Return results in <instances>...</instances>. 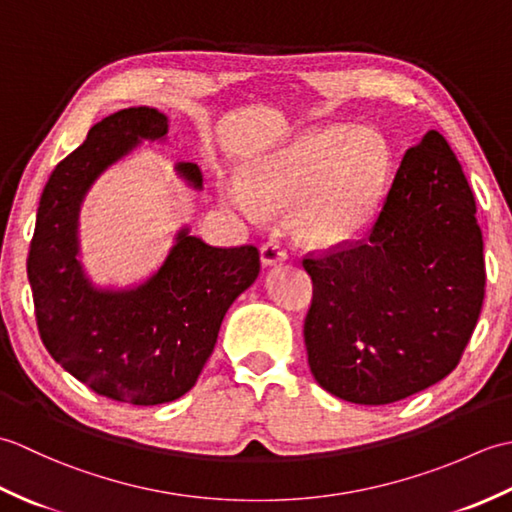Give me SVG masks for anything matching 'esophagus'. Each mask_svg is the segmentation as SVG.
Wrapping results in <instances>:
<instances>
[{
	"mask_svg": "<svg viewBox=\"0 0 512 512\" xmlns=\"http://www.w3.org/2000/svg\"><path fill=\"white\" fill-rule=\"evenodd\" d=\"M259 253H262V262L266 266L281 264V262H286V259H288V250L281 246L279 242H266Z\"/></svg>",
	"mask_w": 512,
	"mask_h": 512,
	"instance_id": "esophagus-1",
	"label": "esophagus"
}]
</instances>
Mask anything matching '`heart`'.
Masks as SVG:
<instances>
[{
  "instance_id": "heart-1",
  "label": "heart",
  "mask_w": 512,
  "mask_h": 512,
  "mask_svg": "<svg viewBox=\"0 0 512 512\" xmlns=\"http://www.w3.org/2000/svg\"><path fill=\"white\" fill-rule=\"evenodd\" d=\"M394 171L383 134L336 125L308 132L246 169V182L224 180L222 200L248 220L264 209H295V228L312 246L356 242L380 211Z\"/></svg>"
}]
</instances>
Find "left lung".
I'll list each match as a JSON object with an SVG mask.
<instances>
[{
  "instance_id": "left-lung-1",
  "label": "left lung",
  "mask_w": 512,
  "mask_h": 512,
  "mask_svg": "<svg viewBox=\"0 0 512 512\" xmlns=\"http://www.w3.org/2000/svg\"><path fill=\"white\" fill-rule=\"evenodd\" d=\"M303 323L317 383L356 405H389L458 367L480 319L486 268L475 198L436 129L402 156L365 242L308 253Z\"/></svg>"
}]
</instances>
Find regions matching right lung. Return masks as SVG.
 <instances>
[{"label": "right lung", "mask_w": 512, "mask_h": 512, "mask_svg": "<svg viewBox=\"0 0 512 512\" xmlns=\"http://www.w3.org/2000/svg\"><path fill=\"white\" fill-rule=\"evenodd\" d=\"M167 127L154 107H129L96 123L46 182L28 253L37 328L50 356L99 396L143 407L195 385L226 310L259 275L257 246H209L189 228L138 288L99 290L83 275L76 228L85 193L140 140H158ZM176 169L202 187L198 165Z\"/></svg>", "instance_id": "right-lung-1"}]
</instances>
